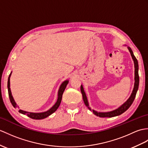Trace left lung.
<instances>
[{"label":"left lung","mask_w":148,"mask_h":148,"mask_svg":"<svg viewBox=\"0 0 148 148\" xmlns=\"http://www.w3.org/2000/svg\"><path fill=\"white\" fill-rule=\"evenodd\" d=\"M127 48L130 51V55H131L132 59L134 60V67H135V77H134L135 82H134V87L132 94H131V95H130L129 98L122 105L117 109L114 110H113V111L108 112H98L97 111L94 110H92V113H93L94 114L97 116H99V117H113V116H118V115H121L122 113L125 112L130 107V105L132 104L134 100L137 90H138V88H139V74H138V70H139L138 62H137V60L136 59V58L134 56V55L132 49L129 47ZM81 93L82 95V98H83V101H84V104L86 105V106H88V108L90 109V110H91V109L90 108V106H89L88 99L86 97V93L84 92L82 85L81 86Z\"/></svg>","instance_id":"8db88e82"}]
</instances>
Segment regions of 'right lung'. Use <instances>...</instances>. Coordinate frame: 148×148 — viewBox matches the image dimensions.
I'll list each match as a JSON object with an SVG mask.
<instances>
[{"instance_id":"1","label":"right lung","mask_w":148,"mask_h":148,"mask_svg":"<svg viewBox=\"0 0 148 148\" xmlns=\"http://www.w3.org/2000/svg\"><path fill=\"white\" fill-rule=\"evenodd\" d=\"M11 73L10 74L9 76L8 77V93H9V99L10 101H11V103L12 105V106L14 108L17 107V104L15 102L14 99L12 96V93H11V88H10V77H11ZM69 82V80H66L64 81L62 84L60 85L59 90H58V98L57 102L55 103V105L51 107V108H50L49 110H47L46 112H41V113H33V112H26L22 110H19V112L22 113V114L24 115H26L27 116H29L31 119H36V120H40V119H43L47 117L49 115H50L51 114H52L53 113H54L56 112L57 108L59 106L60 102L62 100V95L63 92L66 89L67 85Z\"/></svg>"}]
</instances>
